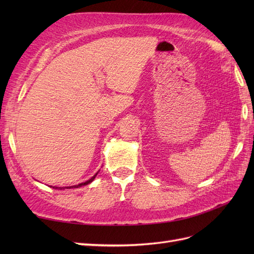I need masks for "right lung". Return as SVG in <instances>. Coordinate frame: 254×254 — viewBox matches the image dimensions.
<instances>
[{
	"mask_svg": "<svg viewBox=\"0 0 254 254\" xmlns=\"http://www.w3.org/2000/svg\"><path fill=\"white\" fill-rule=\"evenodd\" d=\"M96 175H97V173H96V174H95V175H94L93 177H92V178H91V179H89L88 181H86V182H82V183L78 184V186H74V187H70V189H71V188H80V187H82V186H87V184L91 183L92 181H93V180H94V178H95V177H96ZM56 189H58V188H56ZM59 189L61 190V189H64V188H59ZM64 189H65V188H64ZM66 189H67V188H66Z\"/></svg>",
	"mask_w": 254,
	"mask_h": 254,
	"instance_id": "right-lung-1",
	"label": "right lung"
}]
</instances>
